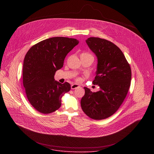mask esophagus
<instances>
[{
	"label": "esophagus",
	"mask_w": 154,
	"mask_h": 154,
	"mask_svg": "<svg viewBox=\"0 0 154 154\" xmlns=\"http://www.w3.org/2000/svg\"><path fill=\"white\" fill-rule=\"evenodd\" d=\"M79 87H80V86H79L78 84H72V85H71V89H72L79 88Z\"/></svg>",
	"instance_id": "esophagus-1"
}]
</instances>
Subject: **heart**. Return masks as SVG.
Here are the masks:
<instances>
[{
    "instance_id": "b5f03b06",
    "label": "heart",
    "mask_w": 154,
    "mask_h": 154,
    "mask_svg": "<svg viewBox=\"0 0 154 154\" xmlns=\"http://www.w3.org/2000/svg\"><path fill=\"white\" fill-rule=\"evenodd\" d=\"M81 57H91V58H92V59H94V57H93L92 55V54H91L90 53H89L88 52H84V53H82L81 54ZM77 79H78V81H79V80H80V79H79V78H78Z\"/></svg>"
}]
</instances>
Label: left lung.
<instances>
[{
    "instance_id": "left-lung-1",
    "label": "left lung",
    "mask_w": 154,
    "mask_h": 154,
    "mask_svg": "<svg viewBox=\"0 0 154 154\" xmlns=\"http://www.w3.org/2000/svg\"><path fill=\"white\" fill-rule=\"evenodd\" d=\"M86 43L97 57L93 84L100 90L92 92L84 87L81 108L90 118L103 120L112 116L123 103L131 86V69L121 50L111 42L90 37Z\"/></svg>"
}]
</instances>
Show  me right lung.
Here are the masks:
<instances>
[{
    "mask_svg": "<svg viewBox=\"0 0 154 154\" xmlns=\"http://www.w3.org/2000/svg\"><path fill=\"white\" fill-rule=\"evenodd\" d=\"M79 43L75 38L56 37L33 45L26 53L23 64V85L30 104L38 111L48 114L61 106L62 95L70 89L68 82L54 80L66 55Z\"/></svg>",
    "mask_w": 154,
    "mask_h": 154,
    "instance_id": "right-lung-1",
    "label": "right lung"
}]
</instances>
